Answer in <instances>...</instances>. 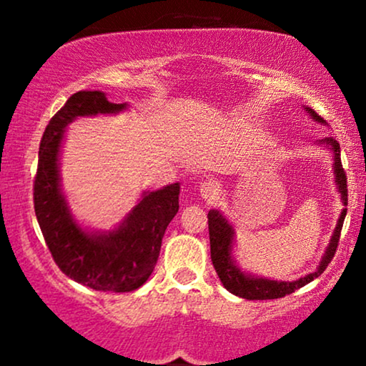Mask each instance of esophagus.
Instances as JSON below:
<instances>
[{
	"instance_id": "1",
	"label": "esophagus",
	"mask_w": 366,
	"mask_h": 366,
	"mask_svg": "<svg viewBox=\"0 0 366 366\" xmlns=\"http://www.w3.org/2000/svg\"><path fill=\"white\" fill-rule=\"evenodd\" d=\"M199 194L204 201L212 203V201H215L217 197L220 196V189H218L217 184L212 182V180H204V182H201L199 186Z\"/></svg>"
}]
</instances>
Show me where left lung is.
<instances>
[{
  "label": "left lung",
  "instance_id": "left-lung-1",
  "mask_svg": "<svg viewBox=\"0 0 366 366\" xmlns=\"http://www.w3.org/2000/svg\"><path fill=\"white\" fill-rule=\"evenodd\" d=\"M306 112L313 117L317 122H322L323 119L317 115L312 108H306ZM318 144L327 146L334 153V174H335V184H337L339 192H341L344 207L347 204V179L346 172L342 169L341 163V146L334 137H325V139L318 141ZM347 209L344 208L341 217H339L337 227H335L334 234H332L330 244L327 247L325 254H323L320 264L313 274H308L306 277H301L300 280H292V282H282V280H270L263 279V277H253L247 275L244 272L239 270L232 259V239H234V229L225 217L222 215L217 209H209L208 213V230H209V249H212V262L215 267L220 282L229 292L236 294L239 297L244 300H277V297H284L287 294L296 291V289L303 287V285L310 284L313 279L323 274L327 267H329L330 259L334 258L335 249H337L339 239H341V230L344 218H346Z\"/></svg>",
  "mask_w": 366,
  "mask_h": 366
}]
</instances>
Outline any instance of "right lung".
I'll use <instances>...</instances> for the list:
<instances>
[{"instance_id": "1", "label": "right lung", "mask_w": 366, "mask_h": 366, "mask_svg": "<svg viewBox=\"0 0 366 366\" xmlns=\"http://www.w3.org/2000/svg\"><path fill=\"white\" fill-rule=\"evenodd\" d=\"M127 104L110 103L102 91H79L49 120L39 144L34 209L46 246L58 268L94 291L130 292L153 274L167 227L179 212V184L144 192L125 220L107 234L77 225L60 189L58 154L63 132L77 117L117 113Z\"/></svg>"}]
</instances>
